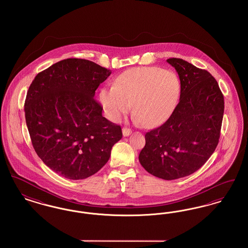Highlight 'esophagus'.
I'll list each match as a JSON object with an SVG mask.
<instances>
[{
	"label": "esophagus",
	"mask_w": 248,
	"mask_h": 248,
	"mask_svg": "<svg viewBox=\"0 0 248 248\" xmlns=\"http://www.w3.org/2000/svg\"><path fill=\"white\" fill-rule=\"evenodd\" d=\"M130 134H131V129L130 128H128V127H124L123 128V135L124 137H128Z\"/></svg>",
	"instance_id": "34e87169"
}]
</instances>
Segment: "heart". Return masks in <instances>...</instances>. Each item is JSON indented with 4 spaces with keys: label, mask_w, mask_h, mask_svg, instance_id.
Masks as SVG:
<instances>
[{
    "label": "heart",
    "mask_w": 248,
    "mask_h": 248,
    "mask_svg": "<svg viewBox=\"0 0 248 248\" xmlns=\"http://www.w3.org/2000/svg\"><path fill=\"white\" fill-rule=\"evenodd\" d=\"M180 82L171 71L158 67L133 68L121 73L113 86L101 89L99 100L107 117L119 122L133 106V116L148 128L170 117L180 96Z\"/></svg>",
    "instance_id": "b5f03b06"
}]
</instances>
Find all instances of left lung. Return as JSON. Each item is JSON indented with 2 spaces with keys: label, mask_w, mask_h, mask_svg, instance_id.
<instances>
[{
  "label": "left lung",
  "mask_w": 248,
  "mask_h": 248,
  "mask_svg": "<svg viewBox=\"0 0 248 248\" xmlns=\"http://www.w3.org/2000/svg\"><path fill=\"white\" fill-rule=\"evenodd\" d=\"M179 76L180 97L161 126L147 132L139 159L165 180L189 176L205 164L220 137L224 96L210 72L181 59H168Z\"/></svg>",
  "instance_id": "left-lung-1"
}]
</instances>
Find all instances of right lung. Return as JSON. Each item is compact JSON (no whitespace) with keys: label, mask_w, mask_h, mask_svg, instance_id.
Instances as JSON below:
<instances>
[{"label":"right lung","mask_w":248,"mask_h":248,"mask_svg":"<svg viewBox=\"0 0 248 248\" xmlns=\"http://www.w3.org/2000/svg\"><path fill=\"white\" fill-rule=\"evenodd\" d=\"M111 71L82 59H67L39 72L29 87L24 110L37 155L70 179L95 174L122 137L121 126L102 116L95 90Z\"/></svg>","instance_id":"add662e5"}]
</instances>
